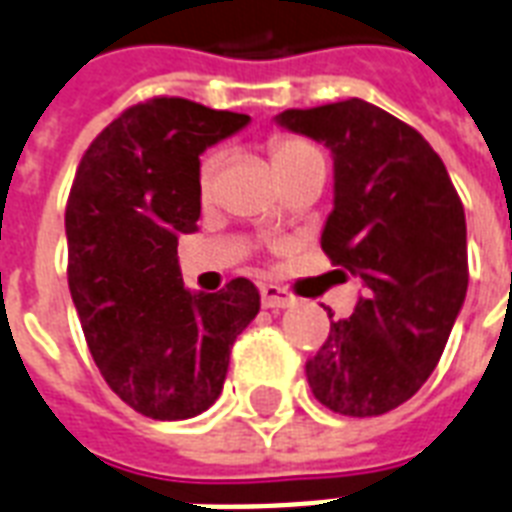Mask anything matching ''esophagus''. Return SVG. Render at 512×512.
I'll list each match as a JSON object with an SVG mask.
<instances>
[{"instance_id":"esophagus-1","label":"esophagus","mask_w":512,"mask_h":512,"mask_svg":"<svg viewBox=\"0 0 512 512\" xmlns=\"http://www.w3.org/2000/svg\"><path fill=\"white\" fill-rule=\"evenodd\" d=\"M260 303L265 308H287L295 303V298L287 290H282V287H276V284H263L260 287Z\"/></svg>"}]
</instances>
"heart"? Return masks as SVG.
I'll use <instances>...</instances> for the list:
<instances>
[{
  "label": "heart",
  "instance_id": "heart-1",
  "mask_svg": "<svg viewBox=\"0 0 512 512\" xmlns=\"http://www.w3.org/2000/svg\"><path fill=\"white\" fill-rule=\"evenodd\" d=\"M268 155H271L273 169L279 177H287L292 171L306 169V166H322L325 169V152L319 150L317 144L308 142L303 136L282 134L273 136L268 142ZM222 152L209 150L198 163V198L209 204L214 198V187H217V174H220Z\"/></svg>",
  "mask_w": 512,
  "mask_h": 512
}]
</instances>
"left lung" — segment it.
Wrapping results in <instances>:
<instances>
[{"label":"left lung","instance_id":"1","mask_svg":"<svg viewBox=\"0 0 512 512\" xmlns=\"http://www.w3.org/2000/svg\"><path fill=\"white\" fill-rule=\"evenodd\" d=\"M279 123L333 150L322 249L365 287L354 314L330 322L308 357V386L341 416H381L438 368L467 295L462 198L427 139L376 104L284 109Z\"/></svg>","mask_w":512,"mask_h":512}]
</instances>
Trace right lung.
I'll use <instances>...</instances> for the list:
<instances>
[{
    "instance_id": "1",
    "label": "right lung",
    "mask_w": 512,
    "mask_h": 512,
    "mask_svg": "<svg viewBox=\"0 0 512 512\" xmlns=\"http://www.w3.org/2000/svg\"><path fill=\"white\" fill-rule=\"evenodd\" d=\"M247 115L155 96L123 109L85 150L66 201L69 292L101 376L136 413L179 421L220 397L230 346L260 295L233 279L190 295L177 236L201 217L198 155Z\"/></svg>"
}]
</instances>
